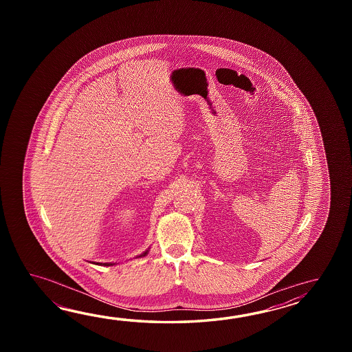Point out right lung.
<instances>
[{
	"label": "right lung",
	"mask_w": 352,
	"mask_h": 352,
	"mask_svg": "<svg viewBox=\"0 0 352 352\" xmlns=\"http://www.w3.org/2000/svg\"><path fill=\"white\" fill-rule=\"evenodd\" d=\"M147 253H148V250H146V252H144L143 254L140 255V256H144V255H147ZM103 265H107V267H108V265H113V264L112 263H104Z\"/></svg>",
	"instance_id": "add662e5"
}]
</instances>
